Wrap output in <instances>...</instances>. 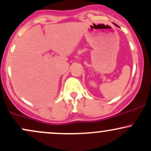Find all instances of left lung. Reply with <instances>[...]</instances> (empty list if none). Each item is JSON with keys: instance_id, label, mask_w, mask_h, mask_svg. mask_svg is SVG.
<instances>
[{"instance_id": "8db88e82", "label": "left lung", "mask_w": 151, "mask_h": 151, "mask_svg": "<svg viewBox=\"0 0 151 151\" xmlns=\"http://www.w3.org/2000/svg\"><path fill=\"white\" fill-rule=\"evenodd\" d=\"M114 25H115L116 26H117V25H116V24H114Z\"/></svg>"}]
</instances>
